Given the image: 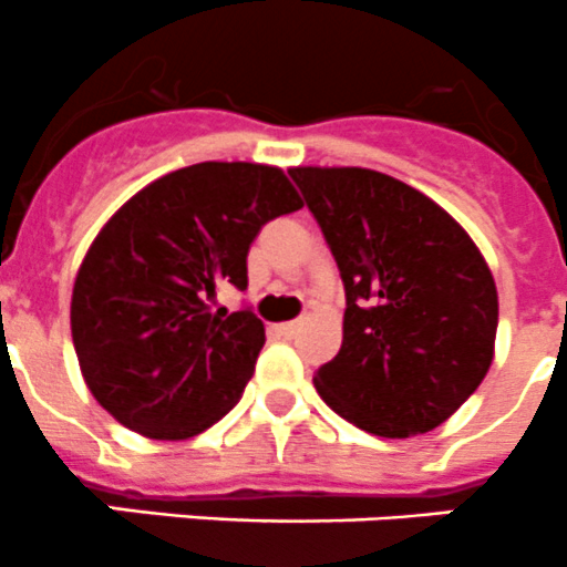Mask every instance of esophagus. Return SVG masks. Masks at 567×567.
Returning a JSON list of instances; mask_svg holds the SVG:
<instances>
[{"instance_id":"obj_1","label":"esophagus","mask_w":567,"mask_h":567,"mask_svg":"<svg viewBox=\"0 0 567 567\" xmlns=\"http://www.w3.org/2000/svg\"><path fill=\"white\" fill-rule=\"evenodd\" d=\"M297 330H300V322H281V324H276V333L284 336V339H291V336H295Z\"/></svg>"}]
</instances>
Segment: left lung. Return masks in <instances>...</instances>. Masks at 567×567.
Listing matches in <instances>:
<instances>
[{"mask_svg": "<svg viewBox=\"0 0 567 567\" xmlns=\"http://www.w3.org/2000/svg\"><path fill=\"white\" fill-rule=\"evenodd\" d=\"M347 291L341 350L313 385L380 439L444 424L493 361L498 295L485 256L433 198L369 167H289Z\"/></svg>", "mask_w": 567, "mask_h": 567, "instance_id": "1", "label": "left lung"}]
</instances>
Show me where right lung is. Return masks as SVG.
I'll list each match as a JSON object with an SVG mask.
<instances>
[{
  "label": "right lung",
  "instance_id": "1",
  "mask_svg": "<svg viewBox=\"0 0 567 567\" xmlns=\"http://www.w3.org/2000/svg\"><path fill=\"white\" fill-rule=\"evenodd\" d=\"M302 206L281 167L198 162L134 193L101 226L71 295L82 378L115 422L184 441L239 402L265 324L215 311L248 286V250L272 217Z\"/></svg>",
  "mask_w": 567,
  "mask_h": 567
}]
</instances>
